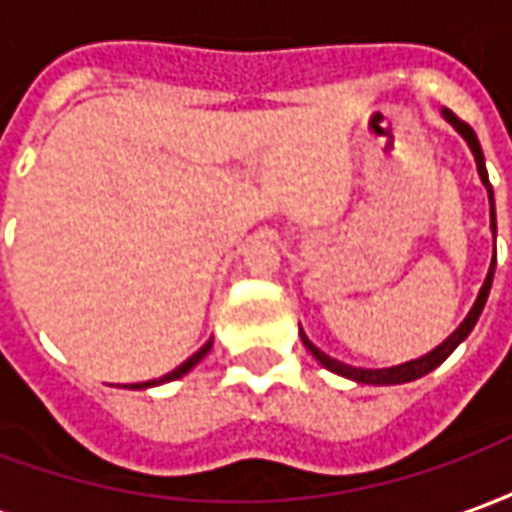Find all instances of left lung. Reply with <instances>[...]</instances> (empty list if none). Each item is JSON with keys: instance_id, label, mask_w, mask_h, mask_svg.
I'll return each mask as SVG.
<instances>
[{"instance_id": "8db88e82", "label": "left lung", "mask_w": 512, "mask_h": 512, "mask_svg": "<svg viewBox=\"0 0 512 512\" xmlns=\"http://www.w3.org/2000/svg\"><path fill=\"white\" fill-rule=\"evenodd\" d=\"M441 115H444V120L450 123L458 134L466 139V145L472 147L474 153V161H477V172H480V180H483V186L488 189V200H491V230H494V238H496V213H494V189H491V183H488V172H485V158H483V147H480V142H477V134L472 131V126L469 123H463L461 117H455L450 112V109H441ZM494 268H496V249H494V260H491V268H488V277H485L483 288H480V293H477V301H474V307L469 310V315L463 318V323L455 329V332L444 340V343L439 345V348H433L430 354L419 356V359H411V362H406V365H397V367H384V370H367V367H351L345 365V362H337V359H332L329 354H323L318 345L310 343V337L301 332V343H304V348L310 351L318 362H321L326 370H332V373H337V376H345L351 378V381H356V384H376V386H389V384H406V381H414V378H422L428 376L430 370H436V367L447 359V356L458 348V345L469 337V332L474 329V323H477V318H480V312H483L485 301H488V293H491V282H494Z\"/></svg>"}]
</instances>
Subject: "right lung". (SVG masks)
I'll return each mask as SVG.
<instances>
[{"instance_id":"obj_1","label":"right lung","mask_w":512,"mask_h":512,"mask_svg":"<svg viewBox=\"0 0 512 512\" xmlns=\"http://www.w3.org/2000/svg\"><path fill=\"white\" fill-rule=\"evenodd\" d=\"M211 345H213V337H211V340H208V343L202 345V348H200V351H197V354H191L189 359H186V362H183V365H178V367H175V370H172V373H167V376L156 378V381H145V384H131V386H128V389H147V386L167 384V381H175V378L186 376V373H189L191 367L197 365V362H200L202 356H205V354H208V351H211Z\"/></svg>"}]
</instances>
